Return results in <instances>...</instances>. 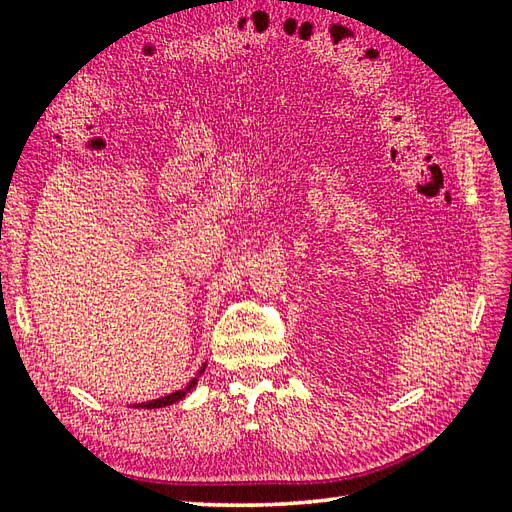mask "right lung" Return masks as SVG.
<instances>
[{"instance_id": "right-lung-1", "label": "right lung", "mask_w": 512, "mask_h": 512, "mask_svg": "<svg viewBox=\"0 0 512 512\" xmlns=\"http://www.w3.org/2000/svg\"><path fill=\"white\" fill-rule=\"evenodd\" d=\"M205 371V365H203V369H200V374H203ZM196 382H198V378H192L190 382H188V386H185V389H181V391H175V393H170V395H164V397H160V399H153V401H145V404H136L134 408H164V406H170V404H175V401H179V399H183L185 395H188L194 386H196Z\"/></svg>"}]
</instances>
